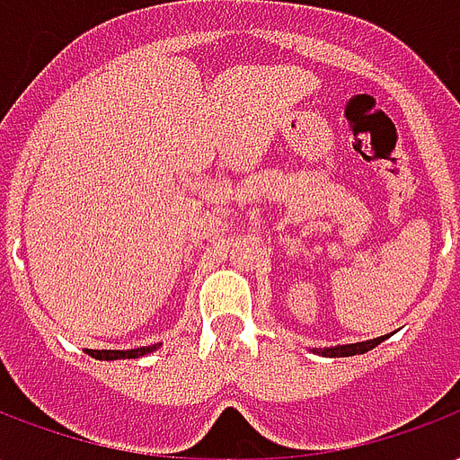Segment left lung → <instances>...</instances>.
Segmentation results:
<instances>
[{
	"label": "left lung",
	"instance_id": "left-lung-1",
	"mask_svg": "<svg viewBox=\"0 0 460 460\" xmlns=\"http://www.w3.org/2000/svg\"><path fill=\"white\" fill-rule=\"evenodd\" d=\"M384 338H375V341H362V343H350V345H333V348H314L319 355H329V358H350V355H362V352L372 350L376 345L382 343Z\"/></svg>",
	"mask_w": 460,
	"mask_h": 460
}]
</instances>
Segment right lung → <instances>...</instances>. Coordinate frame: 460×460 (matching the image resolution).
Segmentation results:
<instances>
[{"instance_id":"add662e5","label":"right lung","mask_w":460,"mask_h":460,"mask_svg":"<svg viewBox=\"0 0 460 460\" xmlns=\"http://www.w3.org/2000/svg\"><path fill=\"white\" fill-rule=\"evenodd\" d=\"M158 348V343L144 345V348H134V350H88V355L95 359H131L141 358V355H148Z\"/></svg>"}]
</instances>
